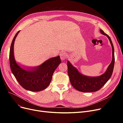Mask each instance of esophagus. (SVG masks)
I'll return each instance as SVG.
<instances>
[{
  "label": "esophagus",
  "mask_w": 123,
  "mask_h": 123,
  "mask_svg": "<svg viewBox=\"0 0 123 123\" xmlns=\"http://www.w3.org/2000/svg\"><path fill=\"white\" fill-rule=\"evenodd\" d=\"M60 56L61 60H65L67 58V55L65 53H61Z\"/></svg>",
  "instance_id": "esophagus-1"
}]
</instances>
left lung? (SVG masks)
<instances>
[{"instance_id": "1", "label": "left lung", "mask_w": 123, "mask_h": 123, "mask_svg": "<svg viewBox=\"0 0 123 123\" xmlns=\"http://www.w3.org/2000/svg\"><path fill=\"white\" fill-rule=\"evenodd\" d=\"M101 33L106 35L109 39L112 47V60L106 71L99 77H91L84 76L80 74L77 69L67 61L68 74L70 81L72 86L77 90L82 92H93L97 91L103 87L111 78L115 64L114 48L110 37L100 29Z\"/></svg>"}]
</instances>
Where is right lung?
<instances>
[{
  "label": "right lung",
  "instance_id": "add662e5",
  "mask_svg": "<svg viewBox=\"0 0 123 123\" xmlns=\"http://www.w3.org/2000/svg\"><path fill=\"white\" fill-rule=\"evenodd\" d=\"M18 31L13 39L9 52V63L11 70L16 79L24 89L33 92H38L46 89L50 84L52 75L61 63L59 56L51 58L40 66L21 68L16 63L14 57L13 46Z\"/></svg>",
  "mask_w": 123,
  "mask_h": 123
}]
</instances>
